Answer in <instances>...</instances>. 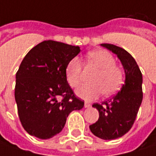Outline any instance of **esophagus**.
I'll list each match as a JSON object with an SVG mask.
<instances>
[{"label":"esophagus","mask_w":156,"mask_h":156,"mask_svg":"<svg viewBox=\"0 0 156 156\" xmlns=\"http://www.w3.org/2000/svg\"><path fill=\"white\" fill-rule=\"evenodd\" d=\"M91 106H92V105H91L90 103H87V102H86V103H85V108H90Z\"/></svg>","instance_id":"esophagus-1"}]
</instances>
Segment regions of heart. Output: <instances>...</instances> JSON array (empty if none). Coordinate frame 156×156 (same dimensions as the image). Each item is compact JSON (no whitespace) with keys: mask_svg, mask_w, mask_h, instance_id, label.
<instances>
[{"mask_svg":"<svg viewBox=\"0 0 156 156\" xmlns=\"http://www.w3.org/2000/svg\"><path fill=\"white\" fill-rule=\"evenodd\" d=\"M87 59L99 69L90 84H82L76 89V94L84 101L95 100L102 93L105 96L115 94L124 81L123 71L115 66L113 55L105 50H94L87 54ZM65 76L71 87H75L82 79V62L78 57L69 60Z\"/></svg>","mask_w":156,"mask_h":156,"instance_id":"b5f03b06","label":"heart"}]
</instances>
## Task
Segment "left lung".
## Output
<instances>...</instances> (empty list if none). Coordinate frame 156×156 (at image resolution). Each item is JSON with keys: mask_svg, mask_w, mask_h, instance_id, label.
Listing matches in <instances>:
<instances>
[{"mask_svg": "<svg viewBox=\"0 0 156 156\" xmlns=\"http://www.w3.org/2000/svg\"><path fill=\"white\" fill-rule=\"evenodd\" d=\"M120 60L125 74L120 91L101 104L93 107L99 111V119L89 126L96 137L112 140L124 136L132 128L142 102V74L136 61L124 48L112 44H101Z\"/></svg>", "mask_w": 156, "mask_h": 156, "instance_id": "8db88e82", "label": "left lung"}]
</instances>
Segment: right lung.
I'll return each mask as SVG.
<instances>
[{"label":"right lung","mask_w":156,"mask_h":156,"mask_svg":"<svg viewBox=\"0 0 156 156\" xmlns=\"http://www.w3.org/2000/svg\"><path fill=\"white\" fill-rule=\"evenodd\" d=\"M80 48L45 41L27 53L16 74L15 100L23 129L30 135L48 140L63 129L70 112L84 101L75 96L65 69Z\"/></svg>","instance_id":"right-lung-1"}]
</instances>
